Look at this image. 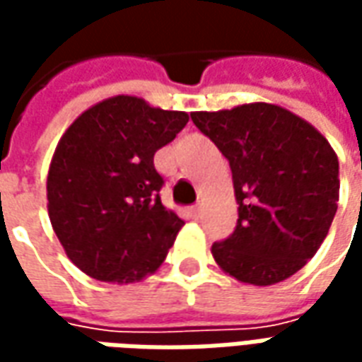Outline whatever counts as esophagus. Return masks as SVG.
<instances>
[{"label": "esophagus", "instance_id": "obj_1", "mask_svg": "<svg viewBox=\"0 0 362 362\" xmlns=\"http://www.w3.org/2000/svg\"><path fill=\"white\" fill-rule=\"evenodd\" d=\"M189 215H192L194 219H199V217L204 215V209H202V205H194V207L189 209Z\"/></svg>", "mask_w": 362, "mask_h": 362}]
</instances>
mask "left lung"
Masks as SVG:
<instances>
[{
	"label": "left lung",
	"mask_w": 362,
	"mask_h": 362,
	"mask_svg": "<svg viewBox=\"0 0 362 362\" xmlns=\"http://www.w3.org/2000/svg\"><path fill=\"white\" fill-rule=\"evenodd\" d=\"M228 158L238 204L233 235L211 246L223 272L267 287L288 279L318 252L339 202V163L310 122L272 103L192 112Z\"/></svg>",
	"instance_id": "left-lung-1"
}]
</instances>
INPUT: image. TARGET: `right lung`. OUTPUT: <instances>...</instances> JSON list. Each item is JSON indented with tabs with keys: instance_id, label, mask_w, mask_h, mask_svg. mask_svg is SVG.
I'll list each match as a JSON object with an SVG mask.
<instances>
[{
	"instance_id": "add662e5",
	"label": "right lung",
	"mask_w": 362,
	"mask_h": 362,
	"mask_svg": "<svg viewBox=\"0 0 362 362\" xmlns=\"http://www.w3.org/2000/svg\"><path fill=\"white\" fill-rule=\"evenodd\" d=\"M188 119L116 95L64 132L48 168V215L67 258L89 277L127 285L163 266L184 221L160 204L153 157Z\"/></svg>"
}]
</instances>
